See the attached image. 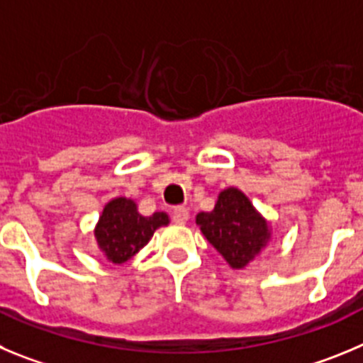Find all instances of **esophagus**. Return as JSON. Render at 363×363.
<instances>
[{
	"label": "esophagus",
	"instance_id": "esophagus-1",
	"mask_svg": "<svg viewBox=\"0 0 363 363\" xmlns=\"http://www.w3.org/2000/svg\"><path fill=\"white\" fill-rule=\"evenodd\" d=\"M189 218V211L186 208H177L174 209V213H172V220H174L177 225H184L186 222H188Z\"/></svg>",
	"mask_w": 363,
	"mask_h": 363
}]
</instances>
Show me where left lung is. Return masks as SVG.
Here are the masks:
<instances>
[{"label": "left lung", "instance_id": "obj_1", "mask_svg": "<svg viewBox=\"0 0 363 363\" xmlns=\"http://www.w3.org/2000/svg\"><path fill=\"white\" fill-rule=\"evenodd\" d=\"M195 222L206 240L235 270L250 265L272 242L269 220L235 186L222 189L213 211L199 213Z\"/></svg>", "mask_w": 363, "mask_h": 363}]
</instances>
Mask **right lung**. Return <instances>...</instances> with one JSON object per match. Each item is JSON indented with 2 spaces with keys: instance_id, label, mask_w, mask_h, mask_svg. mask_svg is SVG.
Returning a JSON list of instances; mask_svg holds the SVG:
<instances>
[{
  "instance_id": "add662e5",
  "label": "right lung",
  "mask_w": 363,
  "mask_h": 363,
  "mask_svg": "<svg viewBox=\"0 0 363 363\" xmlns=\"http://www.w3.org/2000/svg\"><path fill=\"white\" fill-rule=\"evenodd\" d=\"M168 223L170 216L164 211L145 216L138 211L135 201L116 197L104 206L94 225V238L104 258L114 265H121L150 242L155 229L164 228Z\"/></svg>"
}]
</instances>
